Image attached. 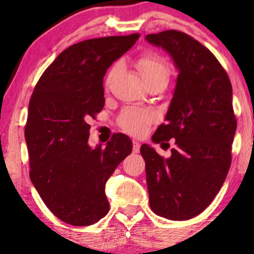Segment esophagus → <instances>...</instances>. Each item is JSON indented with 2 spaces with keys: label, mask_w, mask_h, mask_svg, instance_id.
<instances>
[{
  "label": "esophagus",
  "mask_w": 254,
  "mask_h": 254,
  "mask_svg": "<svg viewBox=\"0 0 254 254\" xmlns=\"http://www.w3.org/2000/svg\"><path fill=\"white\" fill-rule=\"evenodd\" d=\"M139 148H141V144H139V142H137V141H135V139H133V141H132V151H133V153H138Z\"/></svg>",
  "instance_id": "1"
}]
</instances>
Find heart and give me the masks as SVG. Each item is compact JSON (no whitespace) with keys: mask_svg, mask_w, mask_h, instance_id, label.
I'll list each match as a JSON object with an SVG mask.
<instances>
[{"mask_svg":"<svg viewBox=\"0 0 254 254\" xmlns=\"http://www.w3.org/2000/svg\"><path fill=\"white\" fill-rule=\"evenodd\" d=\"M135 65L138 69L139 74H141L143 80L157 76H168L167 66L162 62L161 58L157 57L156 55H143V56L137 58ZM150 121V115L144 112V111L127 110L122 116L121 125L124 130L129 131L131 133H135V135H139V133L144 132Z\"/></svg>","mask_w":254,"mask_h":254,"instance_id":"obj_1","label":"heart"}]
</instances>
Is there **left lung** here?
Here are the masks:
<instances>
[{
	"label": "left lung",
	"mask_w": 254,
	"mask_h": 254,
	"mask_svg": "<svg viewBox=\"0 0 254 254\" xmlns=\"http://www.w3.org/2000/svg\"><path fill=\"white\" fill-rule=\"evenodd\" d=\"M145 40L170 55L178 71L166 124L151 141L176 139L164 159L141 145L151 210L168 220L197 216L222 188L237 131L229 77L205 46L183 32L148 34Z\"/></svg>",
	"instance_id": "1"
}]
</instances>
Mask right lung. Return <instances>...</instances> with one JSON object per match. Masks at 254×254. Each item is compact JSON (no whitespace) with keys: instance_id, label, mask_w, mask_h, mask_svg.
<instances>
[{"instance_id":"right-lung-1","label":"right lung","mask_w":254,"mask_h":254,"mask_svg":"<svg viewBox=\"0 0 254 254\" xmlns=\"http://www.w3.org/2000/svg\"><path fill=\"white\" fill-rule=\"evenodd\" d=\"M138 38L135 33L74 44L58 55L33 90L25 127L30 178L63 222L89 226L109 212L105 185L131 154L132 142L115 133L105 148H92L88 121L105 105L107 69Z\"/></svg>"}]
</instances>
